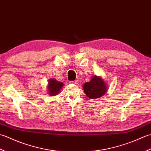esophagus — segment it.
I'll return each instance as SVG.
<instances>
[{"mask_svg": "<svg viewBox=\"0 0 151 151\" xmlns=\"http://www.w3.org/2000/svg\"><path fill=\"white\" fill-rule=\"evenodd\" d=\"M70 83H73V84H78V81H77V80H75V81H70Z\"/></svg>", "mask_w": 151, "mask_h": 151, "instance_id": "1", "label": "esophagus"}]
</instances>
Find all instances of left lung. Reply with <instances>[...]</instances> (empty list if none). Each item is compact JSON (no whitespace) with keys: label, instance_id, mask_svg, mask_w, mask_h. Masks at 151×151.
Instances as JSON below:
<instances>
[{"label":"left lung","instance_id":"obj_1","mask_svg":"<svg viewBox=\"0 0 151 151\" xmlns=\"http://www.w3.org/2000/svg\"><path fill=\"white\" fill-rule=\"evenodd\" d=\"M83 90L88 98L96 99L101 97L106 93L107 87L103 79L99 77L94 76L90 81L84 84Z\"/></svg>","mask_w":151,"mask_h":151}]
</instances>
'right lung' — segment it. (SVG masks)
Returning a JSON list of instances; mask_svg holds the SVG:
<instances>
[{
  "label": "right lung",
  "instance_id": "add662e5",
  "mask_svg": "<svg viewBox=\"0 0 151 151\" xmlns=\"http://www.w3.org/2000/svg\"><path fill=\"white\" fill-rule=\"evenodd\" d=\"M63 83L62 82H58L54 79H49L48 93L51 96H55L59 93L60 89L62 88Z\"/></svg>",
  "mask_w": 151,
  "mask_h": 151
}]
</instances>
